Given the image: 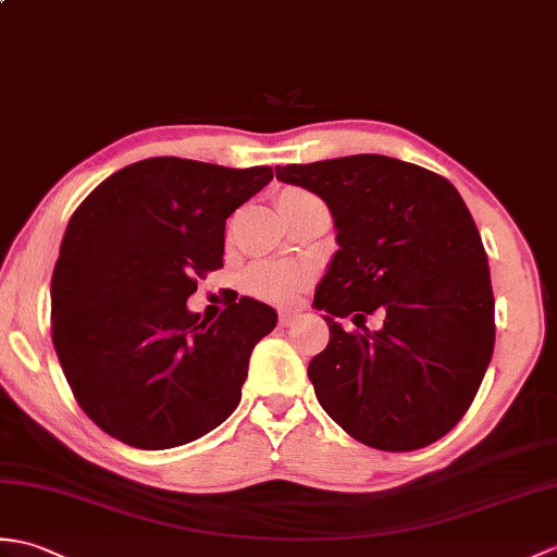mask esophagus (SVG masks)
<instances>
[{"instance_id":"1","label":"esophagus","mask_w":557,"mask_h":557,"mask_svg":"<svg viewBox=\"0 0 557 557\" xmlns=\"http://www.w3.org/2000/svg\"><path fill=\"white\" fill-rule=\"evenodd\" d=\"M294 322H296V315L289 313V310H282V313H280V325L282 327H292Z\"/></svg>"}]
</instances>
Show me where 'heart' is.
<instances>
[{
	"mask_svg": "<svg viewBox=\"0 0 557 557\" xmlns=\"http://www.w3.org/2000/svg\"><path fill=\"white\" fill-rule=\"evenodd\" d=\"M308 197L304 189H284L277 197V206H287L296 199ZM308 270L284 263H253L242 277L244 289L268 304H292L308 284Z\"/></svg>",
	"mask_w": 557,
	"mask_h": 557,
	"instance_id": "b5f03b06",
	"label": "heart"
}]
</instances>
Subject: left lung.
I'll use <instances>...</instances> for the list:
<instances>
[{
	"label": "left lung",
	"mask_w": 557,
	"mask_h": 557,
	"mask_svg": "<svg viewBox=\"0 0 557 557\" xmlns=\"http://www.w3.org/2000/svg\"><path fill=\"white\" fill-rule=\"evenodd\" d=\"M330 206L339 251L313 306L330 344L308 366L327 416L360 444L416 450L468 412L494 354L486 251L458 189L380 153L277 165ZM374 309L385 327L370 333ZM354 317L358 331H344Z\"/></svg>",
	"instance_id": "obj_1"
}]
</instances>
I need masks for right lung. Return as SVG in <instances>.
Segmentation results:
<instances>
[{
  "instance_id": "1",
  "label": "right lung",
  "mask_w": 557,
  "mask_h": 557,
  "mask_svg": "<svg viewBox=\"0 0 557 557\" xmlns=\"http://www.w3.org/2000/svg\"><path fill=\"white\" fill-rule=\"evenodd\" d=\"M273 168L145 159L103 180L69 220L51 275V339L87 418L161 450L230 418L277 313L244 296L215 322L187 310L223 268L225 220Z\"/></svg>"
}]
</instances>
